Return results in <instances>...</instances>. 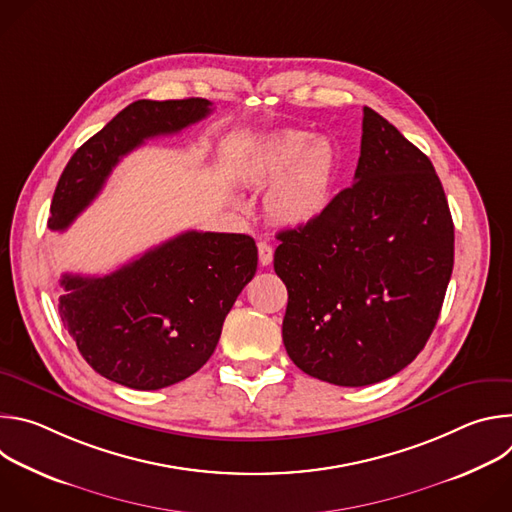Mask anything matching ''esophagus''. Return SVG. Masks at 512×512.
I'll list each match as a JSON object with an SVG mask.
<instances>
[{
	"instance_id": "34e87169",
	"label": "esophagus",
	"mask_w": 512,
	"mask_h": 512,
	"mask_svg": "<svg viewBox=\"0 0 512 512\" xmlns=\"http://www.w3.org/2000/svg\"><path fill=\"white\" fill-rule=\"evenodd\" d=\"M257 249H259V263L261 265H271V261H273V247L267 241H259Z\"/></svg>"
}]
</instances>
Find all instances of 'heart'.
I'll return each instance as SVG.
<instances>
[{
	"mask_svg": "<svg viewBox=\"0 0 512 512\" xmlns=\"http://www.w3.org/2000/svg\"><path fill=\"white\" fill-rule=\"evenodd\" d=\"M336 172L334 145L296 129L271 135L249 168L257 184L275 182L267 194V210L275 221L291 227L308 225L326 210Z\"/></svg>",
	"mask_w": 512,
	"mask_h": 512,
	"instance_id": "b5f03b06",
	"label": "heart"
}]
</instances>
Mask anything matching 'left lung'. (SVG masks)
Returning a JSON list of instances; mask_svg holds the SVG:
<instances>
[{"mask_svg":"<svg viewBox=\"0 0 512 512\" xmlns=\"http://www.w3.org/2000/svg\"><path fill=\"white\" fill-rule=\"evenodd\" d=\"M287 287L283 344L306 375L364 387L405 369L440 318L454 267V223L429 158L362 109L350 188L316 221L277 235Z\"/></svg>","mask_w":512,"mask_h":512,"instance_id":"left-lung-1","label":"left lung"}]
</instances>
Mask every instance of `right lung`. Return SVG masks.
<instances>
[{
	"label": "right lung",
	"mask_w": 512,
	"mask_h": 512,
	"mask_svg": "<svg viewBox=\"0 0 512 512\" xmlns=\"http://www.w3.org/2000/svg\"><path fill=\"white\" fill-rule=\"evenodd\" d=\"M206 99H141L117 113L66 164L50 204L64 231L95 200L123 156L156 135L210 115ZM257 271L249 235L186 231L103 277L64 273L58 314L79 352L105 379L156 391L194 375Z\"/></svg>",
	"instance_id": "right-lung-1"
}]
</instances>
